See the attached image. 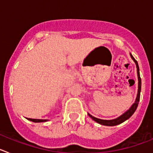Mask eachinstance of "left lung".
I'll return each instance as SVG.
<instances>
[{
	"mask_svg": "<svg viewBox=\"0 0 153 153\" xmlns=\"http://www.w3.org/2000/svg\"><path fill=\"white\" fill-rule=\"evenodd\" d=\"M130 56L132 59V60L135 62L136 66V69H137V76H138V92H137V96H136V100L135 102L132 103V106H130L128 110L125 112L123 114H122L120 117H117V118L114 119V120H101V119H98L97 117H93L91 114L88 113L89 117L93 120L95 122L98 123L99 124H101V125L103 126H117L119 124H121L122 123L125 122L126 120H127L128 119L130 118L132 116V114L135 113L136 109H137L138 104L140 102V92H141V78H140V68H139V65H138L137 61L135 60V58L132 56V55L130 53Z\"/></svg>",
	"mask_w": 153,
	"mask_h": 153,
	"instance_id": "obj_1",
	"label": "left lung"
}]
</instances>
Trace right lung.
Listing matches in <instances>:
<instances>
[{
	"label": "right lung",
	"instance_id": "right-lung-1",
	"mask_svg": "<svg viewBox=\"0 0 153 153\" xmlns=\"http://www.w3.org/2000/svg\"><path fill=\"white\" fill-rule=\"evenodd\" d=\"M30 121H32L33 123H44L48 121V120H36V119H30V118H27Z\"/></svg>",
	"mask_w": 153,
	"mask_h": 153
}]
</instances>
